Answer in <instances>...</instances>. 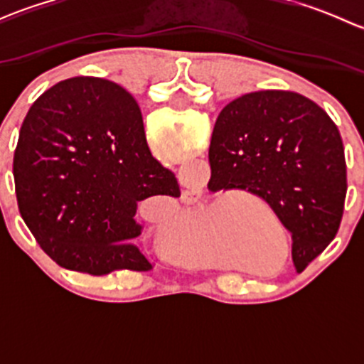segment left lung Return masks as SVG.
<instances>
[{"label": "left lung", "mask_w": 364, "mask_h": 364, "mask_svg": "<svg viewBox=\"0 0 364 364\" xmlns=\"http://www.w3.org/2000/svg\"><path fill=\"white\" fill-rule=\"evenodd\" d=\"M209 164L223 190L269 204L292 234L297 273L335 240L347 164L338 128L315 102L278 90L236 98L216 117Z\"/></svg>", "instance_id": "obj_1"}]
</instances>
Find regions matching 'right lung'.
<instances>
[{"instance_id": "right-lung-1", "label": "right lung", "mask_w": 364, "mask_h": 364, "mask_svg": "<svg viewBox=\"0 0 364 364\" xmlns=\"http://www.w3.org/2000/svg\"><path fill=\"white\" fill-rule=\"evenodd\" d=\"M17 204L56 264L104 277L149 271L135 240L137 204L179 197L176 176L153 159L135 98L100 77H72L40 95L14 155Z\"/></svg>"}]
</instances>
